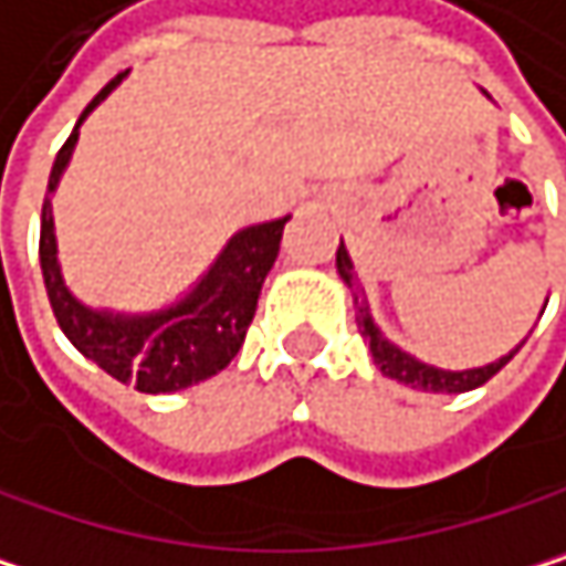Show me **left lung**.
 Masks as SVG:
<instances>
[{"label":"left lung","instance_id":"1","mask_svg":"<svg viewBox=\"0 0 566 566\" xmlns=\"http://www.w3.org/2000/svg\"><path fill=\"white\" fill-rule=\"evenodd\" d=\"M335 264H338V274L345 277V285L355 292L358 277H355V268H352V258H348L345 244H338ZM355 305H358V328H361V338L371 345V355H375V365L381 368V375H388V378H395V381H401V385H408V388H418V391L461 395V391L481 388L484 381H491V378H494V375H497V371H501V368H504V365L521 352V345H517L507 358H501V361H494V365H488V368H474V371H441V368L421 365L418 358H411V355H405L401 348L388 345V342L381 338V332L375 328V322H371L368 308L358 302V295H355Z\"/></svg>","mask_w":566,"mask_h":566}]
</instances>
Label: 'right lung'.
Here are the masks:
<instances>
[{
    "instance_id": "1",
    "label": "right lung",
    "mask_w": 566,
    "mask_h": 566,
    "mask_svg": "<svg viewBox=\"0 0 566 566\" xmlns=\"http://www.w3.org/2000/svg\"><path fill=\"white\" fill-rule=\"evenodd\" d=\"M122 78H125V72L115 75L88 102L78 125ZM78 125L55 155L45 205H42V234H39L42 277H45L49 305L55 312L59 328L88 361H95L115 381L135 385V391H142V395L181 391L188 385H198V381L218 375L221 368L231 365V358L238 355V348L248 335V325L254 318L258 295L264 285V274L271 271V264L277 258L281 231L289 224V214L238 231L228 241V248L218 254L211 271L201 277V285L181 305H175L168 312H158L148 318H112V315L92 312V308L78 305L69 295V289L62 285L59 261H55L52 208H49V195L59 185V175L69 165V155L75 148Z\"/></svg>"
}]
</instances>
